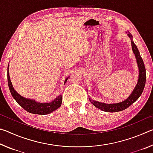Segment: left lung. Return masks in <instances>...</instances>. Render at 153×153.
<instances>
[{"instance_id": "left-lung-1", "label": "left lung", "mask_w": 153, "mask_h": 153, "mask_svg": "<svg viewBox=\"0 0 153 153\" xmlns=\"http://www.w3.org/2000/svg\"><path fill=\"white\" fill-rule=\"evenodd\" d=\"M128 36L131 38V47H132V50L134 53L135 54L137 63L139 67V78L138 83L135 88H134V91L131 93V95L127 98L124 101L120 102V103H116V104H105V103L99 102L98 101H94L92 100L90 98V100L91 102L93 105L94 106L99 109L102 110L103 111H106V112H118V111H123L126 109L128 107H129L131 104L136 101L137 99L140 97L142 92H143L144 86H145V83H146V69H145V66L144 64L143 60L141 57L140 55L139 51L137 46H136L135 44L133 42L132 40V36L131 35L130 33H128Z\"/></svg>"}]
</instances>
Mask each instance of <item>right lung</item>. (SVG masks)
Returning <instances> with one entry per match:
<instances>
[{"mask_svg": "<svg viewBox=\"0 0 153 153\" xmlns=\"http://www.w3.org/2000/svg\"><path fill=\"white\" fill-rule=\"evenodd\" d=\"M7 69H8V70H7V79H8V85L11 94L18 104L23 108H24L25 111H27V112L33 114H38V115H47V114L52 113L53 111H55L59 107H61L62 102L61 95L56 97V99L53 100V102L48 103L37 102L35 100L27 99V98L20 96L15 91L13 87L12 86L11 79H10L9 77V66ZM67 79L68 78H67L65 81V84L66 83Z\"/></svg>", "mask_w": 153, "mask_h": 153, "instance_id": "1", "label": "right lung"}]
</instances>
